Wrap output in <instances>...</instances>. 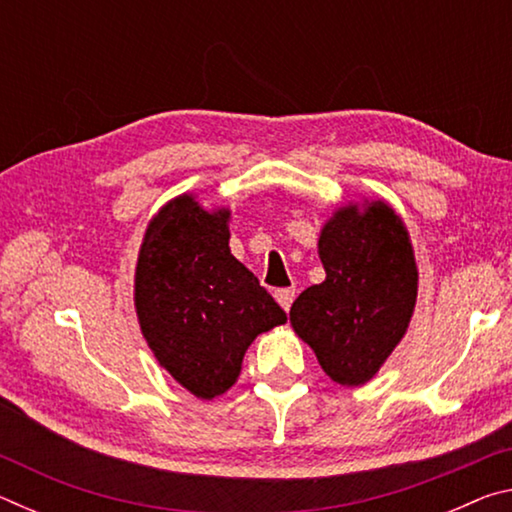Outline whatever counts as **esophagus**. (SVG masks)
<instances>
[{
  "label": "esophagus",
  "instance_id": "obj_1",
  "mask_svg": "<svg viewBox=\"0 0 512 512\" xmlns=\"http://www.w3.org/2000/svg\"><path fill=\"white\" fill-rule=\"evenodd\" d=\"M275 300L280 302L282 305V309H291V305H293V300H296V289H277L275 291Z\"/></svg>",
  "mask_w": 512,
  "mask_h": 512
}]
</instances>
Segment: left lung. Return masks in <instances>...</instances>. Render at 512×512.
Wrapping results in <instances>:
<instances>
[{
  "instance_id": "obj_1",
  "label": "left lung",
  "mask_w": 512,
  "mask_h": 512,
  "mask_svg": "<svg viewBox=\"0 0 512 512\" xmlns=\"http://www.w3.org/2000/svg\"><path fill=\"white\" fill-rule=\"evenodd\" d=\"M325 282L300 293L291 325L336 384L361 386L409 327L418 268L404 223L386 203L343 207L320 232Z\"/></svg>"
}]
</instances>
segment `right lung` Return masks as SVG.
Here are the masks:
<instances>
[{
  "instance_id": "right-lung-1",
  "label": "right lung",
  "mask_w": 512,
  "mask_h": 512,
  "mask_svg": "<svg viewBox=\"0 0 512 512\" xmlns=\"http://www.w3.org/2000/svg\"><path fill=\"white\" fill-rule=\"evenodd\" d=\"M228 210L178 196L149 223L135 271L142 334L160 366L201 400L235 384L257 334L287 323L257 277L230 253Z\"/></svg>"
}]
</instances>
